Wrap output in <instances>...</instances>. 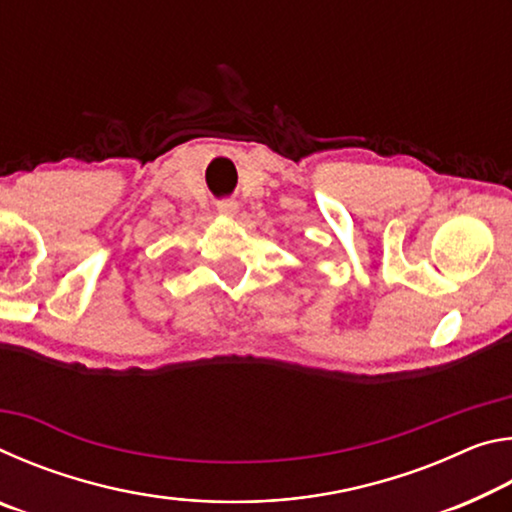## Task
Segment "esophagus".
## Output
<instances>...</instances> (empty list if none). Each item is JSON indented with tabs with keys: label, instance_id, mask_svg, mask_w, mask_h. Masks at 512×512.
<instances>
[{
	"label": "esophagus",
	"instance_id": "34e87169",
	"mask_svg": "<svg viewBox=\"0 0 512 512\" xmlns=\"http://www.w3.org/2000/svg\"><path fill=\"white\" fill-rule=\"evenodd\" d=\"M216 210H219V214H223V216H235L239 205L235 201H230V198H225V201L216 203Z\"/></svg>",
	"mask_w": 512,
	"mask_h": 512
}]
</instances>
